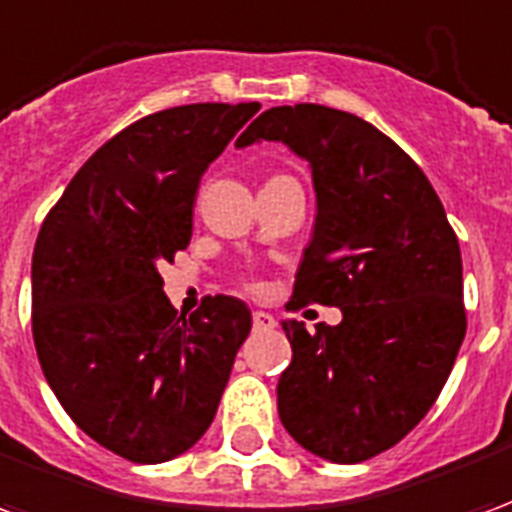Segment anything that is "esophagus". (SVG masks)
Masks as SVG:
<instances>
[{
    "label": "esophagus",
    "mask_w": 512,
    "mask_h": 512,
    "mask_svg": "<svg viewBox=\"0 0 512 512\" xmlns=\"http://www.w3.org/2000/svg\"><path fill=\"white\" fill-rule=\"evenodd\" d=\"M252 323H255L257 332H271V329L277 326V321H274V315H268V312H260V310H257L255 315H252Z\"/></svg>",
    "instance_id": "34e87169"
}]
</instances>
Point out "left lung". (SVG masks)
<instances>
[{"label":"left lung","instance_id":"1","mask_svg":"<svg viewBox=\"0 0 512 512\" xmlns=\"http://www.w3.org/2000/svg\"><path fill=\"white\" fill-rule=\"evenodd\" d=\"M282 142L312 169L315 227L293 301L340 307L337 326L282 321L293 362L279 419L304 450L359 463L395 447L436 403L466 334L461 246L439 194L367 120L274 106L235 147Z\"/></svg>","mask_w":512,"mask_h":512}]
</instances>
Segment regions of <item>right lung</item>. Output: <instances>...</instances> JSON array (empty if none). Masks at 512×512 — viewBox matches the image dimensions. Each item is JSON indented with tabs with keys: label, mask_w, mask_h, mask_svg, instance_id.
Returning <instances> with one entry per match:
<instances>
[{
	"label": "right lung",
	"mask_w": 512,
	"mask_h": 512,
	"mask_svg": "<svg viewBox=\"0 0 512 512\" xmlns=\"http://www.w3.org/2000/svg\"><path fill=\"white\" fill-rule=\"evenodd\" d=\"M260 104H189L136 120L87 158L40 227L32 337L62 408L101 447L164 463L216 417L252 312L208 296L169 304L161 263L191 241L211 161Z\"/></svg>",
	"instance_id": "obj_1"
}]
</instances>
